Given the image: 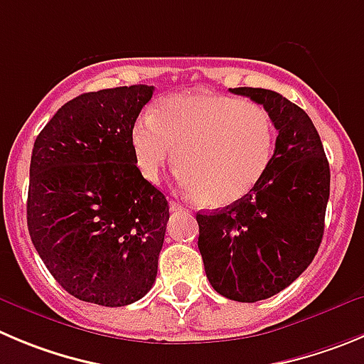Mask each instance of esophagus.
Segmentation results:
<instances>
[{"label":"esophagus","mask_w":364,"mask_h":364,"mask_svg":"<svg viewBox=\"0 0 364 364\" xmlns=\"http://www.w3.org/2000/svg\"><path fill=\"white\" fill-rule=\"evenodd\" d=\"M168 206H171L172 212H188V208H185L183 205H179L178 201H171L168 203Z\"/></svg>","instance_id":"34e87169"}]
</instances>
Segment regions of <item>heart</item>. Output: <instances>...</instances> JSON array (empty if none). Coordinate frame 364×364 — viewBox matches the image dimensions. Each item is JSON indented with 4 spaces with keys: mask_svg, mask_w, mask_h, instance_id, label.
I'll use <instances>...</instances> for the list:
<instances>
[{
    "mask_svg": "<svg viewBox=\"0 0 364 364\" xmlns=\"http://www.w3.org/2000/svg\"><path fill=\"white\" fill-rule=\"evenodd\" d=\"M131 145L147 181L178 161L183 192L226 206L253 192L269 168L274 125L259 102L193 91L156 102L132 125Z\"/></svg>",
    "mask_w": 364,
    "mask_h": 364,
    "instance_id": "obj_1",
    "label": "heart"
}]
</instances>
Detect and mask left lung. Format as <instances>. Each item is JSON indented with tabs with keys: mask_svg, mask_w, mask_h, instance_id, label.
Masks as SVG:
<instances>
[{
	"mask_svg": "<svg viewBox=\"0 0 364 364\" xmlns=\"http://www.w3.org/2000/svg\"><path fill=\"white\" fill-rule=\"evenodd\" d=\"M230 91L269 111L277 144L253 192L226 208L196 215L198 246L213 289L253 304L293 284L318 253L331 168L320 134L301 107L262 87Z\"/></svg>",
	"mask_w": 364,
	"mask_h": 364,
	"instance_id": "obj_1",
	"label": "left lung"
}]
</instances>
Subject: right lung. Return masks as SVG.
I'll return each instance as SVG.
<instances>
[{
	"label": "right lung",
	"mask_w": 364,
	"mask_h": 364,
	"mask_svg": "<svg viewBox=\"0 0 364 364\" xmlns=\"http://www.w3.org/2000/svg\"><path fill=\"white\" fill-rule=\"evenodd\" d=\"M154 87L79 95L36 138L26 220L37 253L71 296L124 307L151 291L168 223L138 171L131 129Z\"/></svg>",
	"instance_id": "obj_1"
}]
</instances>
